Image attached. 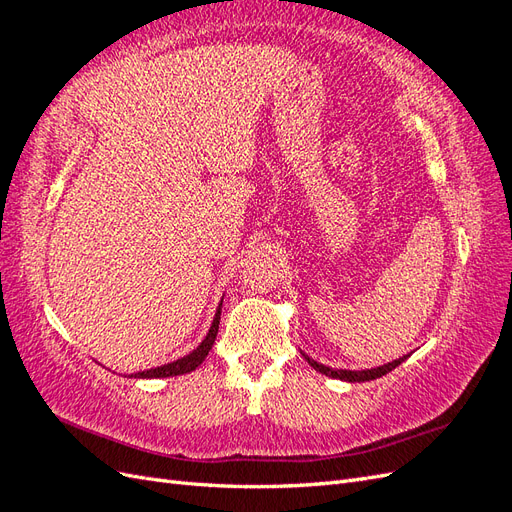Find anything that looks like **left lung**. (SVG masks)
<instances>
[{"mask_svg":"<svg viewBox=\"0 0 512 512\" xmlns=\"http://www.w3.org/2000/svg\"><path fill=\"white\" fill-rule=\"evenodd\" d=\"M303 356H305V361H307L309 365H312L316 371H320V374L331 376V378H339V380H346V382H367V380H376V378H380V376H384V374H389V371H393L397 365H401V361H406V356H401V359H397V361H393V363H386V365L376 367V369L350 371V369H331V367H327V365H320V363L312 361L307 354H303Z\"/></svg>","mask_w":512,"mask_h":512,"instance_id":"left-lung-1","label":"left lung"}]
</instances>
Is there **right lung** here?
Here are the masks:
<instances>
[{
	"instance_id": "obj_1",
	"label": "right lung",
	"mask_w": 512,
	"mask_h": 512,
	"mask_svg": "<svg viewBox=\"0 0 512 512\" xmlns=\"http://www.w3.org/2000/svg\"><path fill=\"white\" fill-rule=\"evenodd\" d=\"M220 314H222V303L218 307V312H215L213 324H211L207 337L203 339V344H200L196 350H192L188 356H183V359H177L175 363H168V365H162L156 369L138 371V374H134V378H170V376H181V374H188V371H194L200 363L207 359L211 346L215 344V337H218V329H220Z\"/></svg>"
}]
</instances>
